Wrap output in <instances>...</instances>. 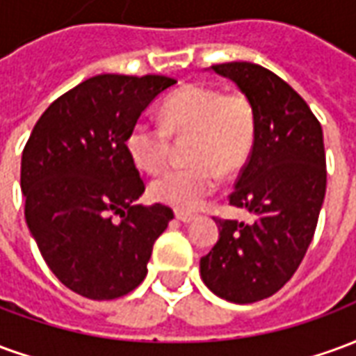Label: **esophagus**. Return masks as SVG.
Returning a JSON list of instances; mask_svg holds the SVG:
<instances>
[{"mask_svg": "<svg viewBox=\"0 0 356 356\" xmlns=\"http://www.w3.org/2000/svg\"><path fill=\"white\" fill-rule=\"evenodd\" d=\"M175 217H177L181 223H191V221H194V219H196V216H194V213L181 211V209H177V211H175Z\"/></svg>", "mask_w": 356, "mask_h": 356, "instance_id": "esophagus-1", "label": "esophagus"}]
</instances>
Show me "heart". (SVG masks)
<instances>
[{
    "instance_id": "heart-1",
    "label": "heart",
    "mask_w": 356,
    "mask_h": 356,
    "mask_svg": "<svg viewBox=\"0 0 356 356\" xmlns=\"http://www.w3.org/2000/svg\"><path fill=\"white\" fill-rule=\"evenodd\" d=\"M173 135H191V168H170L150 185L156 200L179 209H194L219 185V173L231 175L246 163L255 140V112L242 93H225L194 83L171 93L162 104V122L139 120L127 133L125 147L145 171L168 162Z\"/></svg>"
}]
</instances>
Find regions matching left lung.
Masks as SVG:
<instances>
[{
	"label": "left lung",
	"mask_w": 356,
	"mask_h": 356,
	"mask_svg": "<svg viewBox=\"0 0 356 356\" xmlns=\"http://www.w3.org/2000/svg\"><path fill=\"white\" fill-rule=\"evenodd\" d=\"M211 70L234 81L254 106V147L229 202L255 219H216L219 240L200 259V275L219 298L255 303L290 280L313 240L326 194L322 127L307 102L267 68L225 63Z\"/></svg>",
	"instance_id": "left-lung-1"
}]
</instances>
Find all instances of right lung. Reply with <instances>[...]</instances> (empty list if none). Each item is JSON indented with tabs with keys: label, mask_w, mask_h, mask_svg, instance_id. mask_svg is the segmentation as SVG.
I'll use <instances>...</instances> for the list:
<instances>
[{
	"label": "right lung",
	"mask_w": 356,
	"mask_h": 356,
	"mask_svg": "<svg viewBox=\"0 0 356 356\" xmlns=\"http://www.w3.org/2000/svg\"><path fill=\"white\" fill-rule=\"evenodd\" d=\"M173 83L152 74L89 78L51 102L22 150L28 229L53 275L83 298L135 290L173 219L168 206L135 204L145 183L125 147L143 110Z\"/></svg>",
	"instance_id": "add662e5"
}]
</instances>
